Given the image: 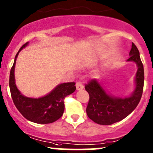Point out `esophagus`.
Here are the masks:
<instances>
[{"mask_svg":"<svg viewBox=\"0 0 153 153\" xmlns=\"http://www.w3.org/2000/svg\"><path fill=\"white\" fill-rule=\"evenodd\" d=\"M83 88H84V86H83V85H82V83H81V82H77V83H76L77 91L82 90Z\"/></svg>","mask_w":153,"mask_h":153,"instance_id":"1","label":"esophagus"}]
</instances>
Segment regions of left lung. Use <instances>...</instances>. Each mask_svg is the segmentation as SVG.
Wrapping results in <instances>:
<instances>
[{
	"instance_id": "8db88e82",
	"label": "left lung",
	"mask_w": 153,
	"mask_h": 153,
	"mask_svg": "<svg viewBox=\"0 0 153 153\" xmlns=\"http://www.w3.org/2000/svg\"><path fill=\"white\" fill-rule=\"evenodd\" d=\"M129 56L127 62H133L137 66L135 88L131 94L124 97L113 95L96 79L91 80L85 85V90L90 97L86 112L88 117L96 123L111 125L122 120L134 111L140 102L143 91L144 69L140 52L134 43H132Z\"/></svg>"
}]
</instances>
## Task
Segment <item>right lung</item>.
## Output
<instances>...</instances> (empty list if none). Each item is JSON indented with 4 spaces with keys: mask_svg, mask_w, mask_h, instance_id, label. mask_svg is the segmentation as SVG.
Returning <instances> with one entry per match:
<instances>
[{
    "mask_svg": "<svg viewBox=\"0 0 153 153\" xmlns=\"http://www.w3.org/2000/svg\"><path fill=\"white\" fill-rule=\"evenodd\" d=\"M29 42L20 48L15 56L14 62L10 73L9 85L10 94L20 114L28 120L36 123H53L62 116L65 110L64 99L75 91V82H67L58 85L49 94L40 97H29L23 95L15 83V65L19 53L28 46Z\"/></svg>",
    "mask_w": 153,
    "mask_h": 153,
    "instance_id": "right-lung-1",
    "label": "right lung"
}]
</instances>
